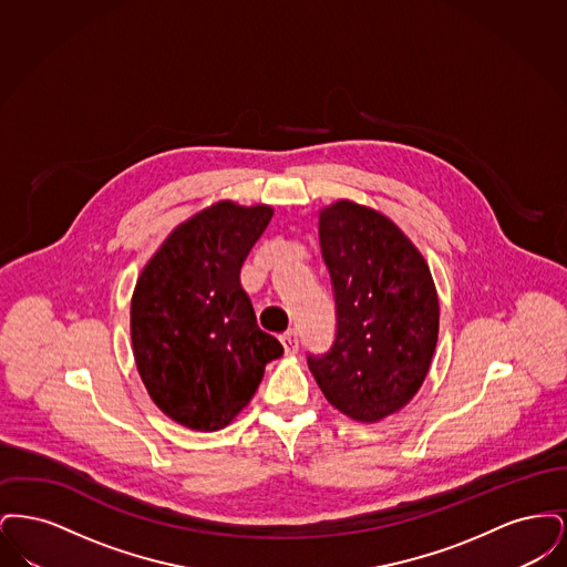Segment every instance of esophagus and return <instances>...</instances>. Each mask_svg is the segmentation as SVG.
<instances>
[{"instance_id": "1", "label": "esophagus", "mask_w": 567, "mask_h": 567, "mask_svg": "<svg viewBox=\"0 0 567 567\" xmlns=\"http://www.w3.org/2000/svg\"><path fill=\"white\" fill-rule=\"evenodd\" d=\"M280 342H282V347H285V354H296L299 351V338H297V331H287V333H282L280 336Z\"/></svg>"}]
</instances>
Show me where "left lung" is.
<instances>
[{
    "mask_svg": "<svg viewBox=\"0 0 567 567\" xmlns=\"http://www.w3.org/2000/svg\"><path fill=\"white\" fill-rule=\"evenodd\" d=\"M319 243L338 331L308 368L329 404L378 423L410 404L430 372L440 327L432 271L389 216L351 199L319 213Z\"/></svg>",
    "mask_w": 567,
    "mask_h": 567,
    "instance_id": "obj_1",
    "label": "left lung"
}]
</instances>
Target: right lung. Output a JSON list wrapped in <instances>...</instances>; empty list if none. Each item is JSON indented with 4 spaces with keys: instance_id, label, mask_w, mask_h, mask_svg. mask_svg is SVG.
<instances>
[{
    "instance_id": "obj_1",
    "label": "right lung",
    "mask_w": 567,
    "mask_h": 567,
    "mask_svg": "<svg viewBox=\"0 0 567 567\" xmlns=\"http://www.w3.org/2000/svg\"><path fill=\"white\" fill-rule=\"evenodd\" d=\"M274 208L220 199L169 231L132 296L135 368L165 416L195 432L227 427L282 344L259 329L240 285Z\"/></svg>"
}]
</instances>
